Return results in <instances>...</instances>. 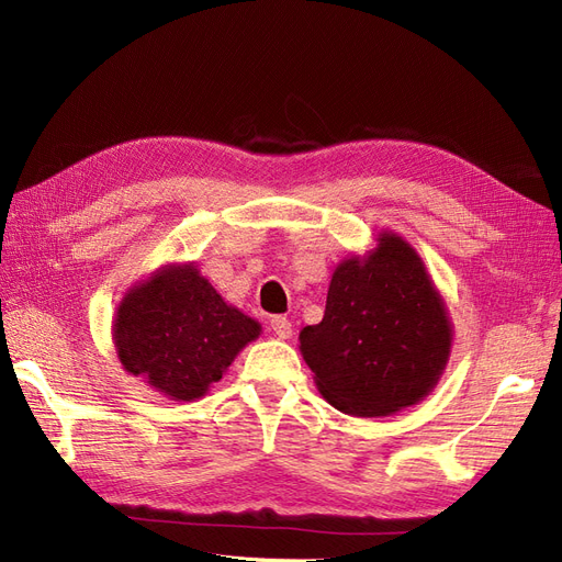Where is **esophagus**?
I'll return each mask as SVG.
<instances>
[{
    "mask_svg": "<svg viewBox=\"0 0 562 562\" xmlns=\"http://www.w3.org/2000/svg\"><path fill=\"white\" fill-rule=\"evenodd\" d=\"M270 329H272V334L278 336V339H290L292 336V323L286 317H282V315H276L270 319Z\"/></svg>",
    "mask_w": 562,
    "mask_h": 562,
    "instance_id": "34e87169",
    "label": "esophagus"
}]
</instances>
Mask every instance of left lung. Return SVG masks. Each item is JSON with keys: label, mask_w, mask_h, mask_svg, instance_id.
Segmentation results:
<instances>
[{"label": "left lung", "mask_w": 562, "mask_h": 562, "mask_svg": "<svg viewBox=\"0 0 562 562\" xmlns=\"http://www.w3.org/2000/svg\"><path fill=\"white\" fill-rule=\"evenodd\" d=\"M454 327L422 256L393 231L334 268L325 317L299 350L315 386L350 416H389L438 386Z\"/></svg>", "instance_id": "left-lung-1"}]
</instances>
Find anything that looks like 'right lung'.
<instances>
[{
	"label": "right lung",
	"instance_id": "right-lung-1",
	"mask_svg": "<svg viewBox=\"0 0 562 562\" xmlns=\"http://www.w3.org/2000/svg\"><path fill=\"white\" fill-rule=\"evenodd\" d=\"M261 325L223 301L195 263H167L126 290L112 319L124 372L179 403L206 395Z\"/></svg>",
	"mask_w": 562,
	"mask_h": 562
}]
</instances>
